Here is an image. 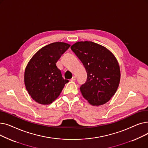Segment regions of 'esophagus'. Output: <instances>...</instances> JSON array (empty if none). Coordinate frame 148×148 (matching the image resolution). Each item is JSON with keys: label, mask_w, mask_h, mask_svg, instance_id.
Instances as JSON below:
<instances>
[{"label": "esophagus", "mask_w": 148, "mask_h": 148, "mask_svg": "<svg viewBox=\"0 0 148 148\" xmlns=\"http://www.w3.org/2000/svg\"><path fill=\"white\" fill-rule=\"evenodd\" d=\"M75 76H73V77H72V78L71 79V81H75Z\"/></svg>", "instance_id": "obj_1"}]
</instances>
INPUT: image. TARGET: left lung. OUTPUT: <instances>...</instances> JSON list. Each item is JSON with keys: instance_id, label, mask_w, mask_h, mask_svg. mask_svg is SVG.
<instances>
[{"instance_id": "1", "label": "left lung", "mask_w": 148, "mask_h": 148, "mask_svg": "<svg viewBox=\"0 0 148 148\" xmlns=\"http://www.w3.org/2000/svg\"><path fill=\"white\" fill-rule=\"evenodd\" d=\"M71 49L82 62L87 80L80 86L83 97L93 106L110 99L119 86L121 73L118 62L104 47L91 41H80Z\"/></svg>"}]
</instances>
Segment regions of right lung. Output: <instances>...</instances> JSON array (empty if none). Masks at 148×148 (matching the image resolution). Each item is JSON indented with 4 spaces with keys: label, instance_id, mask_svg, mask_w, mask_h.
Masks as SVG:
<instances>
[{
    "label": "right lung",
    "instance_id": "obj_1",
    "mask_svg": "<svg viewBox=\"0 0 148 148\" xmlns=\"http://www.w3.org/2000/svg\"><path fill=\"white\" fill-rule=\"evenodd\" d=\"M69 47L61 42L50 44L38 51L28 63L25 72V86L38 103H51L69 82L62 77L56 63Z\"/></svg>",
    "mask_w": 148,
    "mask_h": 148
}]
</instances>
